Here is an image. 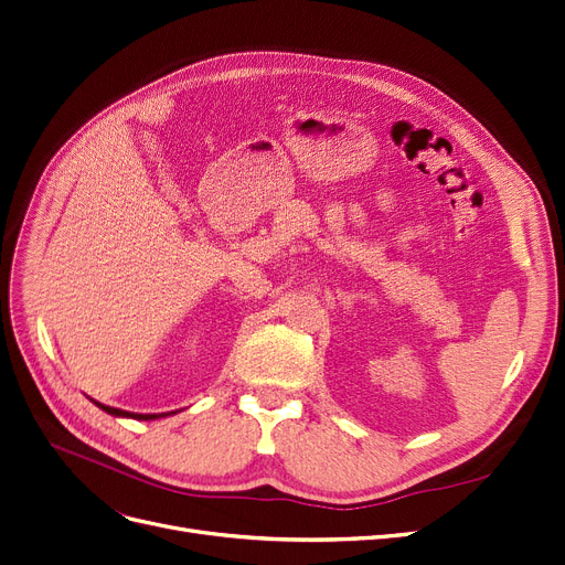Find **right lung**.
Returning a JSON list of instances; mask_svg holds the SVG:
<instances>
[{"label": "right lung", "instance_id": "add662e5", "mask_svg": "<svg viewBox=\"0 0 565 565\" xmlns=\"http://www.w3.org/2000/svg\"><path fill=\"white\" fill-rule=\"evenodd\" d=\"M94 402V399H92ZM96 406H99L102 411H106L108 415H115V418H134V420H157V418H163V415H170V413H131V411H121V408H113V406H106V404H99L94 402ZM178 413V411H173Z\"/></svg>", "mask_w": 565, "mask_h": 565}]
</instances>
